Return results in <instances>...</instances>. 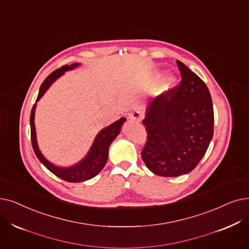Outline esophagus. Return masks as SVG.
Returning a JSON list of instances; mask_svg holds the SVG:
<instances>
[{
    "label": "esophagus",
    "instance_id": "1",
    "mask_svg": "<svg viewBox=\"0 0 249 249\" xmlns=\"http://www.w3.org/2000/svg\"><path fill=\"white\" fill-rule=\"evenodd\" d=\"M129 119H130L131 121H140L142 119V113L140 111L132 112L131 114H129Z\"/></svg>",
    "mask_w": 249,
    "mask_h": 249
}]
</instances>
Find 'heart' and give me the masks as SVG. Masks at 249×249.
<instances>
[{
    "mask_svg": "<svg viewBox=\"0 0 249 249\" xmlns=\"http://www.w3.org/2000/svg\"><path fill=\"white\" fill-rule=\"evenodd\" d=\"M175 81H176V79H175L174 76H172V75H170V76H168V77L165 79V82H164V88H165V89H172L173 86H174V84H175Z\"/></svg>",
    "mask_w": 249,
    "mask_h": 249,
    "instance_id": "heart-1",
    "label": "heart"
}]
</instances>
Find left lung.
Masks as SVG:
<instances>
[{
	"mask_svg": "<svg viewBox=\"0 0 249 249\" xmlns=\"http://www.w3.org/2000/svg\"><path fill=\"white\" fill-rule=\"evenodd\" d=\"M181 81L148 103L147 139L142 151L145 166L156 175L176 177L196 168L213 135V109L205 83L177 60Z\"/></svg>",
	"mask_w": 249,
	"mask_h": 249,
	"instance_id": "1",
	"label": "left lung"
}]
</instances>
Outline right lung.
Instances as JSON below:
<instances>
[{"instance_id":"right-lung-1","label":"right lung","mask_w":249,"mask_h":249,"mask_svg":"<svg viewBox=\"0 0 249 249\" xmlns=\"http://www.w3.org/2000/svg\"><path fill=\"white\" fill-rule=\"evenodd\" d=\"M80 64L74 63L72 65H65L61 68L52 72L49 76L45 79V81L41 83L39 92L37 95L36 102L40 100L42 95L48 90L51 84L59 78L61 75H63L66 71L72 70L74 68L78 67ZM35 112H36V105L34 106L30 114V134H31V144L32 148L35 150V154L36 155L37 159L40 160L41 164L50 170L53 174H55L57 177L71 183H77L83 182L86 180H89L96 176L105 167L107 156H109V147L113 140L118 136V134L121 131L122 124L126 121V118L122 117L119 119L118 121L114 122L113 124L109 125L107 127L102 129V130L95 136L94 142L89 149V151L86 155V157L81 160L79 163L75 164L74 166L63 168L53 165L42 156L40 150L37 145L36 142V126H35Z\"/></svg>"}]
</instances>
